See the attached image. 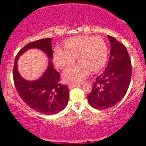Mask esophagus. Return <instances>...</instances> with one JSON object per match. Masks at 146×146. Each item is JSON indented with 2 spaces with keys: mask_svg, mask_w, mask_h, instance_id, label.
Masks as SVG:
<instances>
[{
  "mask_svg": "<svg viewBox=\"0 0 146 146\" xmlns=\"http://www.w3.org/2000/svg\"><path fill=\"white\" fill-rule=\"evenodd\" d=\"M80 85V84L79 83H74V84H69L68 85V88H75V87L76 86H79Z\"/></svg>",
  "mask_w": 146,
  "mask_h": 146,
  "instance_id": "1",
  "label": "esophagus"
}]
</instances>
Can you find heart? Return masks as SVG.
I'll return each mask as SVG.
<instances>
[{
    "instance_id": "heart-1",
    "label": "heart",
    "mask_w": 146,
    "mask_h": 146,
    "mask_svg": "<svg viewBox=\"0 0 146 146\" xmlns=\"http://www.w3.org/2000/svg\"><path fill=\"white\" fill-rule=\"evenodd\" d=\"M64 46L65 48L56 46L54 51V62L59 68L70 67L76 61V56L80 61L64 73V79L68 82L81 81L90 70H100L107 62L108 48L104 39L100 36H73L65 41Z\"/></svg>"
}]
</instances>
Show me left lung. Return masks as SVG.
I'll list each match as a JSON object with an SVG mask.
<instances>
[{"label": "left lung", "mask_w": 146, "mask_h": 146, "mask_svg": "<svg viewBox=\"0 0 146 146\" xmlns=\"http://www.w3.org/2000/svg\"><path fill=\"white\" fill-rule=\"evenodd\" d=\"M108 38L111 44L108 64L95 79L88 96L89 104L98 110L110 108L121 100L131 78V61L126 46L113 36Z\"/></svg>", "instance_id": "obj_1"}]
</instances>
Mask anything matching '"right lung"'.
<instances>
[{
    "label": "right lung",
    "mask_w": 146,
    "mask_h": 146,
    "mask_svg": "<svg viewBox=\"0 0 146 146\" xmlns=\"http://www.w3.org/2000/svg\"><path fill=\"white\" fill-rule=\"evenodd\" d=\"M52 38L42 39L27 44L20 50L15 58L13 66V80L21 99L36 111L42 114H57L66 107L68 102L69 88L60 83V74L49 61L48 68L43 76L35 81H28L20 76L17 62L19 56L29 48H36L44 51L47 56L53 58Z\"/></svg>",
    "instance_id": "right-lung-1"
}]
</instances>
